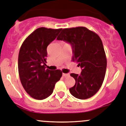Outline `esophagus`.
Returning <instances> with one entry per match:
<instances>
[{"label": "esophagus", "mask_w": 126, "mask_h": 126, "mask_svg": "<svg viewBox=\"0 0 126 126\" xmlns=\"http://www.w3.org/2000/svg\"><path fill=\"white\" fill-rule=\"evenodd\" d=\"M63 76H64V77H69V76H70V74H64V73H63Z\"/></svg>", "instance_id": "34e87169"}]
</instances>
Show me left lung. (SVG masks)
<instances>
[{
	"label": "left lung",
	"instance_id": "1",
	"mask_svg": "<svg viewBox=\"0 0 126 126\" xmlns=\"http://www.w3.org/2000/svg\"><path fill=\"white\" fill-rule=\"evenodd\" d=\"M57 40L69 42L72 47V61L82 69L80 74H71L76 84L69 89L71 94L79 99H86L98 92L104 79L107 59L101 38L84 27L64 29Z\"/></svg>",
	"mask_w": 126,
	"mask_h": 126
}]
</instances>
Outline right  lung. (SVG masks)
Instances as JSON below:
<instances>
[{"mask_svg":"<svg viewBox=\"0 0 126 126\" xmlns=\"http://www.w3.org/2000/svg\"><path fill=\"white\" fill-rule=\"evenodd\" d=\"M61 30L37 29L20 47L18 57L20 80L26 92L35 99L42 100L51 95L55 83L62 77L61 70L46 69L47 47Z\"/></svg>","mask_w":126,"mask_h":126,"instance_id":"right-lung-1","label":"right lung"}]
</instances>
